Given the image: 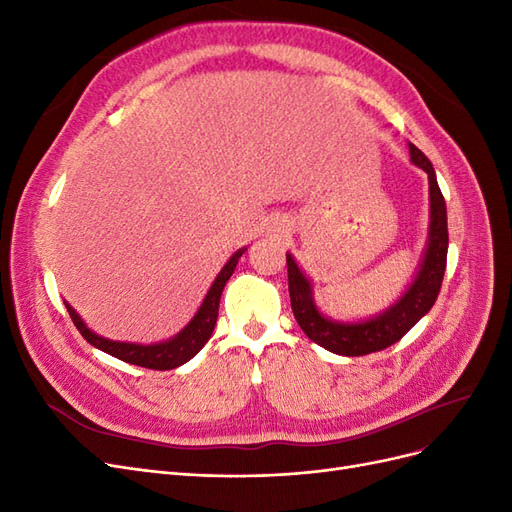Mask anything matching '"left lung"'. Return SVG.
I'll list each match as a JSON object with an SVG mask.
<instances>
[{
    "label": "left lung",
    "mask_w": 512,
    "mask_h": 512,
    "mask_svg": "<svg viewBox=\"0 0 512 512\" xmlns=\"http://www.w3.org/2000/svg\"><path fill=\"white\" fill-rule=\"evenodd\" d=\"M410 162L423 168L429 179V230L425 252L418 262V269L401 297L382 309L380 314L365 320H333L320 312L314 299L312 280L303 273L292 254H286L288 265V292L292 314L297 318L303 333L333 354L363 356L378 352L399 342L414 324L421 320L438 299L442 277L446 271L448 228H446V203L436 179V170L425 153L410 143Z\"/></svg>",
    "instance_id": "left-lung-1"
}]
</instances>
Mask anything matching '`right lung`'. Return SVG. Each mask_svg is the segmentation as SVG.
I'll list each match as a JSON object with an SVG mask.
<instances>
[{"label":"right lung","instance_id":"right-lung-1","mask_svg":"<svg viewBox=\"0 0 512 512\" xmlns=\"http://www.w3.org/2000/svg\"><path fill=\"white\" fill-rule=\"evenodd\" d=\"M247 247H241L235 254H232L226 265L222 267V271L215 277L211 288L207 290L203 303H200L198 312L194 314V318L185 324V327L173 335L170 339H164V342H156V344H134V342H115V339H106L98 333L91 331L85 320L76 314V309L66 303L68 314L72 318V322L76 324V329L81 331V335L87 339V342L106 352L115 356L119 361H126L130 365H141L147 369H175L183 363H188L190 359L203 350V346L209 342V337L215 329V322H218V309H220V297H222V290L226 286V282L230 280L232 271H235L239 258L243 256V252Z\"/></svg>","mask_w":512,"mask_h":512}]
</instances>
